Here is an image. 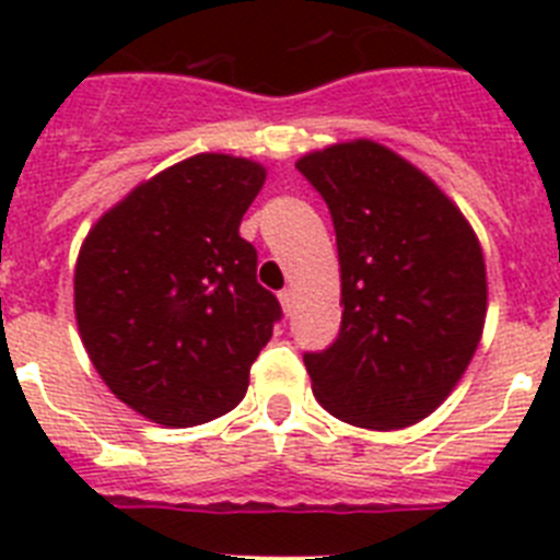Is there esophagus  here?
Returning a JSON list of instances; mask_svg holds the SVG:
<instances>
[{
    "label": "esophagus",
    "instance_id": "34e87169",
    "mask_svg": "<svg viewBox=\"0 0 560 560\" xmlns=\"http://www.w3.org/2000/svg\"><path fill=\"white\" fill-rule=\"evenodd\" d=\"M277 296H280V305H283L285 314H291V308H294V294H291V289H283Z\"/></svg>",
    "mask_w": 560,
    "mask_h": 560
}]
</instances>
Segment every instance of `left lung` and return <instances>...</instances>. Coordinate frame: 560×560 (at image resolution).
I'll return each mask as SVG.
<instances>
[{"instance_id": "left-lung-1", "label": "left lung", "mask_w": 560, "mask_h": 560, "mask_svg": "<svg viewBox=\"0 0 560 560\" xmlns=\"http://www.w3.org/2000/svg\"><path fill=\"white\" fill-rule=\"evenodd\" d=\"M330 210L341 325L303 353L314 395L364 429H404L446 400L479 345L485 260L463 212L429 176L375 142L296 162Z\"/></svg>"}]
</instances>
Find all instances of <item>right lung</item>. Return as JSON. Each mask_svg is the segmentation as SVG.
I'll list each match as a JSON object with an SVG mask.
<instances>
[{"instance_id": "add662e5", "label": "right lung", "mask_w": 560, "mask_h": 560, "mask_svg": "<svg viewBox=\"0 0 560 560\" xmlns=\"http://www.w3.org/2000/svg\"><path fill=\"white\" fill-rule=\"evenodd\" d=\"M266 171L199 153L128 192L81 246L75 316L86 353L122 404L165 427L235 409L283 319L237 235Z\"/></svg>"}]
</instances>
